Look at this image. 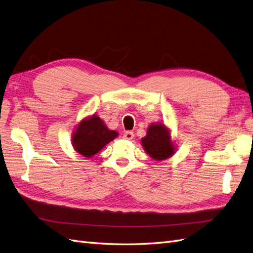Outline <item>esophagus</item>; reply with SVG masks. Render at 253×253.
<instances>
[{
  "label": "esophagus",
  "instance_id": "esophagus-1",
  "mask_svg": "<svg viewBox=\"0 0 253 253\" xmlns=\"http://www.w3.org/2000/svg\"><path fill=\"white\" fill-rule=\"evenodd\" d=\"M124 138L127 140H132L134 138V133L132 131H126L124 134Z\"/></svg>",
  "mask_w": 253,
  "mask_h": 253
}]
</instances>
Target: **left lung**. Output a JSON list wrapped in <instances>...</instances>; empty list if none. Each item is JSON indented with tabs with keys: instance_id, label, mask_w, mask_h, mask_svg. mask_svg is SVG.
<instances>
[{
	"instance_id": "8db88e82",
	"label": "left lung",
	"mask_w": 253,
	"mask_h": 253,
	"mask_svg": "<svg viewBox=\"0 0 253 253\" xmlns=\"http://www.w3.org/2000/svg\"><path fill=\"white\" fill-rule=\"evenodd\" d=\"M141 145L145 151L156 161L166 160L174 153V146L170 139L169 131L162 124L149 126L146 137L141 139Z\"/></svg>"
}]
</instances>
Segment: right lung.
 <instances>
[{"instance_id": "right-lung-1", "label": "right lung", "mask_w": 253, "mask_h": 253, "mask_svg": "<svg viewBox=\"0 0 253 253\" xmlns=\"http://www.w3.org/2000/svg\"><path fill=\"white\" fill-rule=\"evenodd\" d=\"M117 132L108 129L103 121L93 115L80 122L73 133L72 143L80 154L91 158L104 148L106 143L117 137Z\"/></svg>"}]
</instances>
